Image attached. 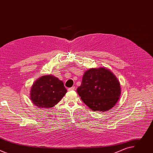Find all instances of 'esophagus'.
I'll return each mask as SVG.
<instances>
[{"instance_id":"obj_1","label":"esophagus","mask_w":153,"mask_h":153,"mask_svg":"<svg viewBox=\"0 0 153 153\" xmlns=\"http://www.w3.org/2000/svg\"><path fill=\"white\" fill-rule=\"evenodd\" d=\"M76 90L75 86H73V87H71V88H68V91H73V90Z\"/></svg>"}]
</instances>
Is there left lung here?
<instances>
[{
  "label": "left lung",
  "instance_id": "left-lung-1",
  "mask_svg": "<svg viewBox=\"0 0 153 153\" xmlns=\"http://www.w3.org/2000/svg\"><path fill=\"white\" fill-rule=\"evenodd\" d=\"M77 92L84 103L93 111L105 112L117 103L121 88L116 76L110 70L100 67L85 72Z\"/></svg>",
  "mask_w": 153,
  "mask_h": 153
}]
</instances>
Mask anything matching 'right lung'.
<instances>
[{
	"instance_id": "1",
	"label": "right lung",
	"mask_w": 153,
	"mask_h": 153,
	"mask_svg": "<svg viewBox=\"0 0 153 153\" xmlns=\"http://www.w3.org/2000/svg\"><path fill=\"white\" fill-rule=\"evenodd\" d=\"M67 92L62 80L53 75H47L33 83L30 97L37 108H51L59 102Z\"/></svg>"
}]
</instances>
